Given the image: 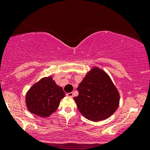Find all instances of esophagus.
Instances as JSON below:
<instances>
[{
    "instance_id": "1",
    "label": "esophagus",
    "mask_w": 150,
    "mask_h": 150,
    "mask_svg": "<svg viewBox=\"0 0 150 150\" xmlns=\"http://www.w3.org/2000/svg\"><path fill=\"white\" fill-rule=\"evenodd\" d=\"M66 96L69 97H73V92H70V93H67Z\"/></svg>"
}]
</instances>
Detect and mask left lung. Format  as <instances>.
Returning a JSON list of instances; mask_svg holds the SVG:
<instances>
[{
  "label": "left lung",
  "instance_id": "1",
  "mask_svg": "<svg viewBox=\"0 0 150 150\" xmlns=\"http://www.w3.org/2000/svg\"><path fill=\"white\" fill-rule=\"evenodd\" d=\"M79 94L74 97L80 112L87 119L99 121L116 111L120 97L116 87L104 71L94 68L77 87Z\"/></svg>",
  "mask_w": 150,
  "mask_h": 150
}]
</instances>
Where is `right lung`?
Returning <instances> with one entry per match:
<instances>
[{
  "instance_id": "right-lung-1",
  "label": "right lung",
  "mask_w": 150,
  "mask_h": 150,
  "mask_svg": "<svg viewBox=\"0 0 150 150\" xmlns=\"http://www.w3.org/2000/svg\"><path fill=\"white\" fill-rule=\"evenodd\" d=\"M65 94L52 77H45L30 89L26 95V104L31 113L41 117L49 116L58 107Z\"/></svg>"
}]
</instances>
